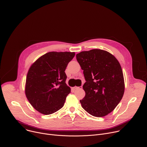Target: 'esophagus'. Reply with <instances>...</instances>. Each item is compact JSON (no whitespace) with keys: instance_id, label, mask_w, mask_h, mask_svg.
Here are the masks:
<instances>
[{"instance_id":"obj_1","label":"esophagus","mask_w":147,"mask_h":147,"mask_svg":"<svg viewBox=\"0 0 147 147\" xmlns=\"http://www.w3.org/2000/svg\"><path fill=\"white\" fill-rule=\"evenodd\" d=\"M83 87L82 86H80V87H74V90H77V89H82Z\"/></svg>"}]
</instances>
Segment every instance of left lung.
I'll use <instances>...</instances> for the list:
<instances>
[{
  "label": "left lung",
  "instance_id": "obj_1",
  "mask_svg": "<svg viewBox=\"0 0 147 147\" xmlns=\"http://www.w3.org/2000/svg\"><path fill=\"white\" fill-rule=\"evenodd\" d=\"M83 70L86 92L80 100L90 114L102 117L112 112L121 100L125 90L121 65L109 52L101 49L84 51L76 55Z\"/></svg>",
  "mask_w": 147,
  "mask_h": 147
}]
</instances>
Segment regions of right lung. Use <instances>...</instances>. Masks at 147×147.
<instances>
[{"instance_id":"obj_1","label":"right lung","mask_w":147,"mask_h":147,"mask_svg":"<svg viewBox=\"0 0 147 147\" xmlns=\"http://www.w3.org/2000/svg\"><path fill=\"white\" fill-rule=\"evenodd\" d=\"M74 52L51 51L34 62L26 76L25 94L33 107L45 115L61 109L71 91L64 72Z\"/></svg>"}]
</instances>
